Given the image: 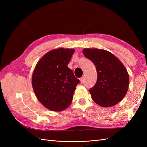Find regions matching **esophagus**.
Returning <instances> with one entry per match:
<instances>
[{
	"label": "esophagus",
	"mask_w": 147,
	"mask_h": 147,
	"mask_svg": "<svg viewBox=\"0 0 147 147\" xmlns=\"http://www.w3.org/2000/svg\"><path fill=\"white\" fill-rule=\"evenodd\" d=\"M80 80L81 83H83L84 82V77H82V78H80Z\"/></svg>",
	"instance_id": "1"
}]
</instances>
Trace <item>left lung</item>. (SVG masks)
<instances>
[{
	"label": "left lung",
	"instance_id": "left-lung-1",
	"mask_svg": "<svg viewBox=\"0 0 147 147\" xmlns=\"http://www.w3.org/2000/svg\"><path fill=\"white\" fill-rule=\"evenodd\" d=\"M83 53L96 67L97 79L90 90L97 104L109 107L117 104L126 94L129 77L125 67L112 53L97 48L83 49Z\"/></svg>",
	"mask_w": 147,
	"mask_h": 147
}]
</instances>
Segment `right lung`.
Masks as SVG:
<instances>
[{"mask_svg": "<svg viewBox=\"0 0 147 147\" xmlns=\"http://www.w3.org/2000/svg\"><path fill=\"white\" fill-rule=\"evenodd\" d=\"M74 49L60 48L48 52L34 69L32 84L40 102L51 111L59 112L71 104L80 80L67 65Z\"/></svg>", "mask_w": 147, "mask_h": 147, "instance_id": "add662e5", "label": "right lung"}]
</instances>
